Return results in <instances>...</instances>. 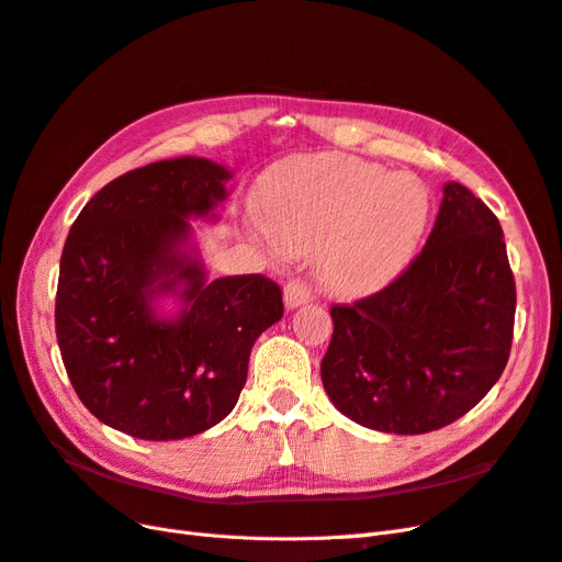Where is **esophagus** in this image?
I'll return each instance as SVG.
<instances>
[{
	"mask_svg": "<svg viewBox=\"0 0 562 562\" xmlns=\"http://www.w3.org/2000/svg\"><path fill=\"white\" fill-rule=\"evenodd\" d=\"M311 301H313V292L303 280H292L290 284L284 286V306H286V311L306 306V303H311Z\"/></svg>",
	"mask_w": 562,
	"mask_h": 562,
	"instance_id": "obj_1",
	"label": "esophagus"
}]
</instances>
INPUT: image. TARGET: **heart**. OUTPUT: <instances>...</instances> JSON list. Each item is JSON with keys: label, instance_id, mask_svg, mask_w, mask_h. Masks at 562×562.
I'll use <instances>...</instances> for the list:
<instances>
[{"label": "heart", "instance_id": "obj_1", "mask_svg": "<svg viewBox=\"0 0 562 562\" xmlns=\"http://www.w3.org/2000/svg\"><path fill=\"white\" fill-rule=\"evenodd\" d=\"M261 206L284 249H317V280L334 296H367L391 284L419 249L430 195L412 173L341 155L294 157L261 183Z\"/></svg>", "mask_w": 562, "mask_h": 562}]
</instances>
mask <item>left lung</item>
<instances>
[{
    "mask_svg": "<svg viewBox=\"0 0 562 562\" xmlns=\"http://www.w3.org/2000/svg\"><path fill=\"white\" fill-rule=\"evenodd\" d=\"M513 317L516 282L499 218L450 181L426 247L403 276L352 306H331L325 391L364 428L438 430L499 381Z\"/></svg>",
    "mask_w": 562,
    "mask_h": 562,
    "instance_id": "obj_1",
    "label": "left lung"
}]
</instances>
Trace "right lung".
Here are the masks:
<instances>
[{
	"label": "right lung",
	"instance_id": "add662e5",
	"mask_svg": "<svg viewBox=\"0 0 562 562\" xmlns=\"http://www.w3.org/2000/svg\"><path fill=\"white\" fill-rule=\"evenodd\" d=\"M231 171L173 157L110 181L72 223L60 256L56 336L85 407L140 440H181L233 412L251 346L282 317L263 276L206 280L188 218L214 221ZM159 295L180 313L159 318Z\"/></svg>",
	"mask_w": 562,
	"mask_h": 562
}]
</instances>
